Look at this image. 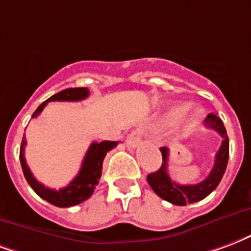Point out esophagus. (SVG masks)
<instances>
[{
	"label": "esophagus",
	"instance_id": "1",
	"mask_svg": "<svg viewBox=\"0 0 251 251\" xmlns=\"http://www.w3.org/2000/svg\"><path fill=\"white\" fill-rule=\"evenodd\" d=\"M140 142H141L140 130H133L130 134L127 135V138H126V145H127L129 148H137Z\"/></svg>",
	"mask_w": 251,
	"mask_h": 251
}]
</instances>
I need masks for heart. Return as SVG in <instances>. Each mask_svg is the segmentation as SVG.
<instances>
[{"label":"heart","mask_w":251,"mask_h":251,"mask_svg":"<svg viewBox=\"0 0 251 251\" xmlns=\"http://www.w3.org/2000/svg\"><path fill=\"white\" fill-rule=\"evenodd\" d=\"M189 110V105H185V103H181V105H174V106L169 107L168 110L165 111L161 117V122L162 125H172V124H176L177 121H179ZM201 121V114L197 113L196 116H193L189 121V124L186 126V131H190L192 129H194Z\"/></svg>","instance_id":"heart-1"}]
</instances>
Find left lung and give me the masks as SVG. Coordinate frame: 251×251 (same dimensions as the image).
Masks as SVG:
<instances>
[{
    "label": "left lung",
    "instance_id": "8db88e82",
    "mask_svg": "<svg viewBox=\"0 0 251 251\" xmlns=\"http://www.w3.org/2000/svg\"><path fill=\"white\" fill-rule=\"evenodd\" d=\"M205 125L217 131L222 137V144H221L220 150L215 154L214 166L203 181L196 185H179L172 181V178L169 177L168 174V148H161L163 159L162 166L157 172L150 173L148 176V182L154 193L173 205L185 206L187 203L201 201L218 186V183L224 177L227 161H229V138L226 134L224 122L215 114H209L206 117Z\"/></svg>",
    "mask_w": 251,
    "mask_h": 251
}]
</instances>
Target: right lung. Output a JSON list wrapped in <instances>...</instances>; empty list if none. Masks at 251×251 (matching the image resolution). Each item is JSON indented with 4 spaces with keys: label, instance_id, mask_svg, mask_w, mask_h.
<instances>
[{
    "label": "right lung",
    "instance_id": "1",
    "mask_svg": "<svg viewBox=\"0 0 251 251\" xmlns=\"http://www.w3.org/2000/svg\"><path fill=\"white\" fill-rule=\"evenodd\" d=\"M89 96V90L86 88H70L65 89L62 92L57 93L54 96H51L49 100L42 102L40 106L37 107V110L33 114V118L40 114L44 110L46 103L50 101H81ZM26 140L25 135L22 138L21 149H20V161H21L22 172L26 178L27 183L30 185L31 189L36 192L37 196H40L42 200H45L49 203L58 207H70V206L78 205L81 202L86 201L89 197L92 196L94 189L98 185V181L101 178L102 172V162L106 155L107 151L114 149L118 142L117 141H102V142H93L90 148L86 151V155L83 158L81 170L75 176L72 182L68 186L62 187L59 190L55 189H49L45 187L41 182H38L34 176L31 174L30 169L27 166L26 159L24 155Z\"/></svg>",
    "mask_w": 251,
    "mask_h": 251
}]
</instances>
